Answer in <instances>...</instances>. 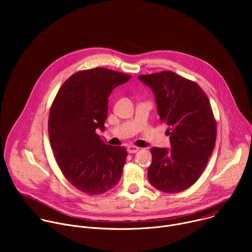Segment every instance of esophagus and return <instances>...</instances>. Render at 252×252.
<instances>
[{"mask_svg":"<svg viewBox=\"0 0 252 252\" xmlns=\"http://www.w3.org/2000/svg\"><path fill=\"white\" fill-rule=\"evenodd\" d=\"M126 150H127V153H129V154H134V153H137V152L139 151V148L134 147V146H128Z\"/></svg>","mask_w":252,"mask_h":252,"instance_id":"1","label":"esophagus"}]
</instances>
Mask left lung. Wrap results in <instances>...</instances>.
Returning a JSON list of instances; mask_svg holds the SVG:
<instances>
[{
	"mask_svg": "<svg viewBox=\"0 0 252 252\" xmlns=\"http://www.w3.org/2000/svg\"><path fill=\"white\" fill-rule=\"evenodd\" d=\"M138 80L155 94L158 116L170 135L171 148L151 149L149 181L160 191L186 190L201 175L215 146L217 123L208 97L196 83L170 70Z\"/></svg>",
	"mask_w": 252,
	"mask_h": 252,
	"instance_id": "left-lung-1",
	"label": "left lung"
}]
</instances>
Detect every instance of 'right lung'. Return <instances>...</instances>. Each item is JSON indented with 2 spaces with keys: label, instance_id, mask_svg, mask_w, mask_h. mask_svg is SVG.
I'll list each match as a JSON object with an SVG mask.
<instances>
[{
  "label": "right lung",
  "instance_id": "right-lung-1",
  "mask_svg": "<svg viewBox=\"0 0 252 252\" xmlns=\"http://www.w3.org/2000/svg\"><path fill=\"white\" fill-rule=\"evenodd\" d=\"M131 76L104 67L69 77L58 92L49 116V136L55 158L67 181L88 194L113 189L122 177L127 153L105 145L103 131L109 96Z\"/></svg>",
  "mask_w": 252,
  "mask_h": 252
}]
</instances>
